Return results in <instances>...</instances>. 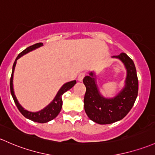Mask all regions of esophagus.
<instances>
[{"instance_id":"obj_1","label":"esophagus","mask_w":155,"mask_h":155,"mask_svg":"<svg viewBox=\"0 0 155 155\" xmlns=\"http://www.w3.org/2000/svg\"><path fill=\"white\" fill-rule=\"evenodd\" d=\"M84 76H85V73L84 72H82V73H80L79 74V76H78V80L79 81H82V79H84Z\"/></svg>"}]
</instances>
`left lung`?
Listing matches in <instances>:
<instances>
[{
  "instance_id": "obj_1",
  "label": "left lung",
  "mask_w": 155,
  "mask_h": 155,
  "mask_svg": "<svg viewBox=\"0 0 155 155\" xmlns=\"http://www.w3.org/2000/svg\"><path fill=\"white\" fill-rule=\"evenodd\" d=\"M113 57L120 58L127 69L125 87L115 98L107 99L101 97L93 73L83 79L86 87L84 110L91 120L101 125L110 124L124 118L132 108L138 94V79L133 60L125 53Z\"/></svg>"
}]
</instances>
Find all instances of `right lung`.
I'll return each instance as SVG.
<instances>
[{
  "mask_svg": "<svg viewBox=\"0 0 155 155\" xmlns=\"http://www.w3.org/2000/svg\"><path fill=\"white\" fill-rule=\"evenodd\" d=\"M42 45H43V44L42 43L35 44V45H32V46L28 47V48H26L25 50H23L21 53H19L18 56L17 58H16L14 64H13L12 72V75H11V78H10L11 94H12L16 106H17L18 109L19 110V111H20L23 116L25 117L26 118L29 119V120H32V121L33 122H36V123H48V122L53 120V119L56 118V117L58 116L59 112L61 111V107H62V99H61V97H62V95L65 92H66V91L70 90V89H71L72 87H73L74 84L76 83V81L74 80L64 84V85L61 87V89L58 91V94H57V95L56 96V97H55V99H53V102H52L48 106H47L45 108H44L43 110H40V111L35 112V113H32V112L27 111V110H24V109L21 106L20 104H19L18 102L17 99H16L15 96L14 91H13V84H12L13 73H14L15 68L16 61H17V60L21 56H22L23 55L26 54V53H27L28 52L32 51V50H35V48H38L39 47L42 46Z\"/></svg>",
  "mask_w": 155,
  "mask_h": 155,
  "instance_id": "add662e5",
  "label": "right lung"
}]
</instances>
